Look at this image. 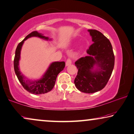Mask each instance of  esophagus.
<instances>
[{
	"mask_svg": "<svg viewBox=\"0 0 134 134\" xmlns=\"http://www.w3.org/2000/svg\"><path fill=\"white\" fill-rule=\"evenodd\" d=\"M72 64V59H71L70 58H69L67 60V61H66V63H65V66L66 67H67V66H69L70 65Z\"/></svg>",
	"mask_w": 134,
	"mask_h": 134,
	"instance_id": "1",
	"label": "esophagus"
}]
</instances>
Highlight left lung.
<instances>
[{
    "mask_svg": "<svg viewBox=\"0 0 134 134\" xmlns=\"http://www.w3.org/2000/svg\"><path fill=\"white\" fill-rule=\"evenodd\" d=\"M88 31L94 43L87 50L88 56L75 62L78 69L74 83L80 91L92 94L105 86L113 72L115 56L110 40L97 30Z\"/></svg>",
    "mask_w": 134,
    "mask_h": 134,
    "instance_id": "8db88e82",
    "label": "left lung"
}]
</instances>
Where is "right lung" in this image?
Wrapping results in <instances>:
<instances>
[{
    "mask_svg": "<svg viewBox=\"0 0 134 134\" xmlns=\"http://www.w3.org/2000/svg\"><path fill=\"white\" fill-rule=\"evenodd\" d=\"M33 37H39L45 40L50 41L52 40L51 38H49L48 37H45L43 34L38 33L37 31H34L27 35L26 38L19 43L16 49L15 56L14 59V69L18 79L26 91L34 94L47 93L54 88L57 76L63 70L65 64L64 61L53 62L49 65L48 68L40 79L32 80L27 78L19 70V63L21 58V51L24 41Z\"/></svg>",
    "mask_w": 134,
    "mask_h": 134,
    "instance_id": "1",
    "label": "right lung"
}]
</instances>
